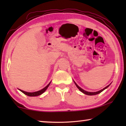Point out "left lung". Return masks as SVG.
I'll use <instances>...</instances> for the list:
<instances>
[{"mask_svg":"<svg viewBox=\"0 0 126 126\" xmlns=\"http://www.w3.org/2000/svg\"><path fill=\"white\" fill-rule=\"evenodd\" d=\"M75 82V81H74ZM75 84H76V87H77V88H78L79 90H80L81 92H82V93H83V94H87V95H95V94H100V93H101V92H102V91H103L104 90V89H106V88H107L109 87L110 86V85H108V86H107L106 87H105L104 88H103V89H101V90H100V91H97V92H87V91H84V89H82V88H81L79 87V86H78L77 85V84L76 83V82H75Z\"/></svg>","mask_w":126,"mask_h":126,"instance_id":"obj_1","label":"left lung"}]
</instances>
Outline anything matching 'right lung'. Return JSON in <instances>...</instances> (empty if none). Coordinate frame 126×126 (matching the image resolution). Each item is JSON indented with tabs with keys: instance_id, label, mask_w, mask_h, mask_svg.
I'll return each instance as SVG.
<instances>
[{
	"instance_id": "1",
	"label": "right lung",
	"mask_w": 126,
	"mask_h": 126,
	"mask_svg": "<svg viewBox=\"0 0 126 126\" xmlns=\"http://www.w3.org/2000/svg\"><path fill=\"white\" fill-rule=\"evenodd\" d=\"M50 83L48 84V85L46 86V87H45L44 88H43L42 89H41V90L38 91H37V92H25V91L20 90V89H19V90L21 91L22 93H23L24 94H25L26 95H27V96H39V95H40V94H43V93H44L46 89H47L48 87H49V85H50Z\"/></svg>"
}]
</instances>
